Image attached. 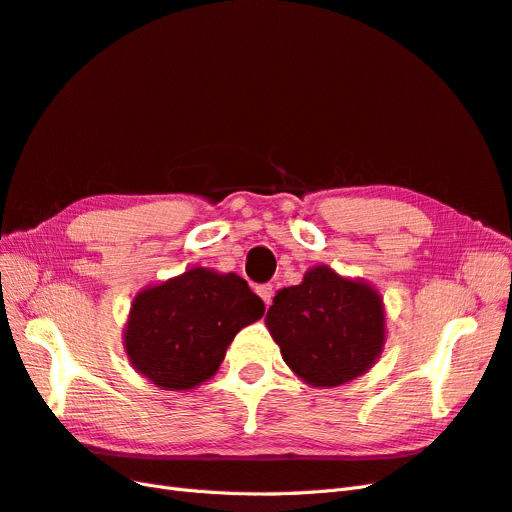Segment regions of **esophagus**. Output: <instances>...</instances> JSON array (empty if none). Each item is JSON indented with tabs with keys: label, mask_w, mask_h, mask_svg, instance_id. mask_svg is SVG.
I'll return each mask as SVG.
<instances>
[{
	"label": "esophagus",
	"mask_w": 512,
	"mask_h": 512,
	"mask_svg": "<svg viewBox=\"0 0 512 512\" xmlns=\"http://www.w3.org/2000/svg\"><path fill=\"white\" fill-rule=\"evenodd\" d=\"M255 291H257V294H259V298L266 302V306H270V304H272L274 289H272V285H270V283H266V285H259Z\"/></svg>",
	"instance_id": "obj_1"
}]
</instances>
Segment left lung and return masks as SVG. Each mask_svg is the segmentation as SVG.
Wrapping results in <instances>:
<instances>
[{"instance_id":"obj_1","label":"left lung","mask_w":512,"mask_h":512,"mask_svg":"<svg viewBox=\"0 0 512 512\" xmlns=\"http://www.w3.org/2000/svg\"><path fill=\"white\" fill-rule=\"evenodd\" d=\"M266 326L287 367L313 388H337L367 373L384 352L386 309L379 291L330 266L276 291Z\"/></svg>"}]
</instances>
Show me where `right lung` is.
<instances>
[{
	"instance_id": "obj_1",
	"label": "right lung",
	"mask_w": 512,
	"mask_h": 512,
	"mask_svg": "<svg viewBox=\"0 0 512 512\" xmlns=\"http://www.w3.org/2000/svg\"><path fill=\"white\" fill-rule=\"evenodd\" d=\"M264 311L242 276L191 268L143 287L130 302L128 362L158 388L193 390L218 371L233 337Z\"/></svg>"
}]
</instances>
